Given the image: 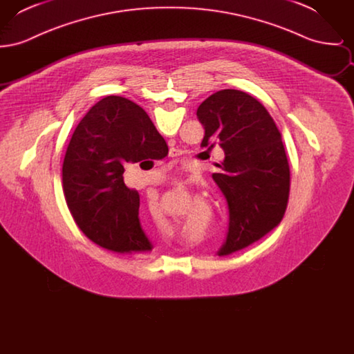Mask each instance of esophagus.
I'll use <instances>...</instances> for the list:
<instances>
[{"mask_svg":"<svg viewBox=\"0 0 354 354\" xmlns=\"http://www.w3.org/2000/svg\"><path fill=\"white\" fill-rule=\"evenodd\" d=\"M169 153H171L172 156H176V155H178V151H176V150H172Z\"/></svg>","mask_w":354,"mask_h":354,"instance_id":"1","label":"esophagus"}]
</instances>
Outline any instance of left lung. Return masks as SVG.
<instances>
[{"label": "left lung", "mask_w": 354, "mask_h": 354, "mask_svg": "<svg viewBox=\"0 0 354 354\" xmlns=\"http://www.w3.org/2000/svg\"><path fill=\"white\" fill-rule=\"evenodd\" d=\"M196 115L205 130L202 147L219 143L224 151L212 179L228 207L227 236L218 251L225 256L248 247L281 221L289 165L279 129L250 94L220 90L203 102Z\"/></svg>", "instance_id": "8db88e82"}]
</instances>
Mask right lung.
<instances>
[{
  "label": "right lung",
  "mask_w": 354,
  "mask_h": 354,
  "mask_svg": "<svg viewBox=\"0 0 354 354\" xmlns=\"http://www.w3.org/2000/svg\"><path fill=\"white\" fill-rule=\"evenodd\" d=\"M147 113L127 98L110 95L95 103L77 126L62 166L70 212L91 241L114 252L152 250L139 218V194L123 182L124 166L142 169L167 155ZM169 149V147H167Z\"/></svg>",
  "instance_id": "1"
}]
</instances>
